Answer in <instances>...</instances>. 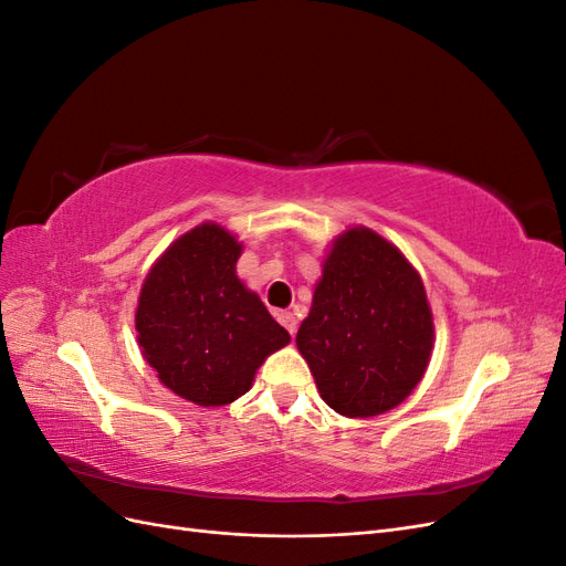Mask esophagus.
<instances>
[{
    "label": "esophagus",
    "mask_w": 566,
    "mask_h": 566,
    "mask_svg": "<svg viewBox=\"0 0 566 566\" xmlns=\"http://www.w3.org/2000/svg\"><path fill=\"white\" fill-rule=\"evenodd\" d=\"M276 318H279V323L283 325V328H285L290 335L297 333V318H295L293 312H276Z\"/></svg>",
    "instance_id": "1"
}]
</instances>
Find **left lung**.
<instances>
[{
    "instance_id": "8db88e82",
    "label": "left lung",
    "mask_w": 566,
    "mask_h": 566,
    "mask_svg": "<svg viewBox=\"0 0 566 566\" xmlns=\"http://www.w3.org/2000/svg\"><path fill=\"white\" fill-rule=\"evenodd\" d=\"M321 266L297 349L335 413H387L418 387L434 347L420 273L366 227L342 231Z\"/></svg>"
}]
</instances>
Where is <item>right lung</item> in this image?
<instances>
[{
    "mask_svg": "<svg viewBox=\"0 0 566 566\" xmlns=\"http://www.w3.org/2000/svg\"><path fill=\"white\" fill-rule=\"evenodd\" d=\"M243 243L214 221L179 235L150 266L136 304V339L158 380L202 408L233 403L290 335L238 279Z\"/></svg>",
    "mask_w": 566,
    "mask_h": 566,
    "instance_id": "add662e5",
    "label": "right lung"
}]
</instances>
